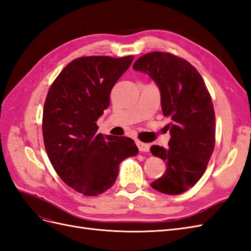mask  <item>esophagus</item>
I'll return each instance as SVG.
<instances>
[{"mask_svg":"<svg viewBox=\"0 0 251 251\" xmlns=\"http://www.w3.org/2000/svg\"><path fill=\"white\" fill-rule=\"evenodd\" d=\"M136 144H137V147L139 149L140 151H150V144L149 143H144V142H141V141H137L136 142Z\"/></svg>","mask_w":251,"mask_h":251,"instance_id":"obj_1","label":"esophagus"}]
</instances>
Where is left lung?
<instances>
[{"label": "left lung", "mask_w": 251, "mask_h": 251, "mask_svg": "<svg viewBox=\"0 0 251 251\" xmlns=\"http://www.w3.org/2000/svg\"><path fill=\"white\" fill-rule=\"evenodd\" d=\"M133 69L154 80L169 119V148H151L166 162V171L151 186L168 195L184 193L203 176L215 148L216 117L208 90L194 66L170 53H148Z\"/></svg>", "instance_id": "left-lung-1"}]
</instances>
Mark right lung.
I'll return each mask as SVG.
<instances>
[{"instance_id":"add662e5","label":"right lung","mask_w":251,"mask_h":251,"mask_svg":"<svg viewBox=\"0 0 251 251\" xmlns=\"http://www.w3.org/2000/svg\"><path fill=\"white\" fill-rule=\"evenodd\" d=\"M134 56H87L72 60L52 83L44 105L43 136L50 162L66 184L85 196L115 183L119 164L138 154L128 137L97 134L116 81Z\"/></svg>"}]
</instances>
